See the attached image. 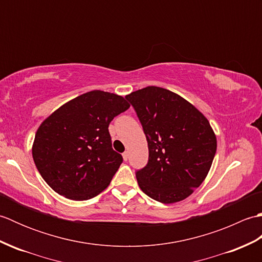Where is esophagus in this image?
I'll return each instance as SVG.
<instances>
[{
    "label": "esophagus",
    "instance_id": "34e87169",
    "mask_svg": "<svg viewBox=\"0 0 262 262\" xmlns=\"http://www.w3.org/2000/svg\"><path fill=\"white\" fill-rule=\"evenodd\" d=\"M122 158H124L125 161H127V160H128V152H124V153H122Z\"/></svg>",
    "mask_w": 262,
    "mask_h": 262
}]
</instances>
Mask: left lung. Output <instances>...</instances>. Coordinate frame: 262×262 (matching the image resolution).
<instances>
[{
    "mask_svg": "<svg viewBox=\"0 0 262 262\" xmlns=\"http://www.w3.org/2000/svg\"><path fill=\"white\" fill-rule=\"evenodd\" d=\"M134 107L148 146L138 186L162 204L181 202L207 177L217 148L207 118L179 94L146 86L125 97Z\"/></svg>",
    "mask_w": 262,
    "mask_h": 262,
    "instance_id": "left-lung-1",
    "label": "left lung"
}]
</instances>
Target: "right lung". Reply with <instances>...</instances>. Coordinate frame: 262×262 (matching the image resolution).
<instances>
[{
    "instance_id": "1",
    "label": "right lung",
    "mask_w": 262,
    "mask_h": 262,
    "mask_svg": "<svg viewBox=\"0 0 262 262\" xmlns=\"http://www.w3.org/2000/svg\"><path fill=\"white\" fill-rule=\"evenodd\" d=\"M130 105L118 94L93 90L70 100L38 127L32 158L55 192L72 200L96 197L122 162L108 127Z\"/></svg>"
}]
</instances>
